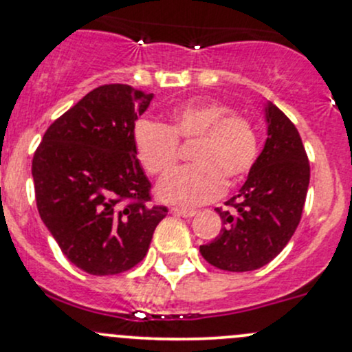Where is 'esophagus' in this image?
I'll return each instance as SVG.
<instances>
[{
  "label": "esophagus",
  "mask_w": 352,
  "mask_h": 352,
  "mask_svg": "<svg viewBox=\"0 0 352 352\" xmlns=\"http://www.w3.org/2000/svg\"><path fill=\"white\" fill-rule=\"evenodd\" d=\"M173 214L184 219H190L195 215V210H190V208H173Z\"/></svg>",
  "instance_id": "1"
}]
</instances>
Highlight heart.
<instances>
[{
    "mask_svg": "<svg viewBox=\"0 0 352 352\" xmlns=\"http://www.w3.org/2000/svg\"><path fill=\"white\" fill-rule=\"evenodd\" d=\"M195 140L194 165L173 170L157 187L162 202L197 207L241 182L257 160V132L249 118L219 102H192L170 113L168 125L140 120L133 130L138 160L152 175H164L179 158V142Z\"/></svg>",
    "mask_w": 352,
    "mask_h": 352,
    "instance_id": "heart-1",
    "label": "heart"
}]
</instances>
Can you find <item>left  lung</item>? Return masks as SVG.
<instances>
[{"label": "left lung", "instance_id": "1", "mask_svg": "<svg viewBox=\"0 0 352 352\" xmlns=\"http://www.w3.org/2000/svg\"><path fill=\"white\" fill-rule=\"evenodd\" d=\"M267 138L230 208H215L222 230L200 245L208 264L247 272L269 264L294 235L306 202L309 160L294 123L274 103L265 105Z\"/></svg>", "mask_w": 352, "mask_h": 352}]
</instances>
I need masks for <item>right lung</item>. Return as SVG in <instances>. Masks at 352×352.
Wrapping results in <instances>:
<instances>
[{
  "instance_id": "obj_1",
  "label": "right lung",
  "mask_w": 352,
  "mask_h": 352,
  "mask_svg": "<svg viewBox=\"0 0 352 352\" xmlns=\"http://www.w3.org/2000/svg\"><path fill=\"white\" fill-rule=\"evenodd\" d=\"M152 98L130 85L95 88L50 125L34 152L40 217L68 261L91 276L137 265L168 212L146 206L152 185L133 145Z\"/></svg>"
}]
</instances>
